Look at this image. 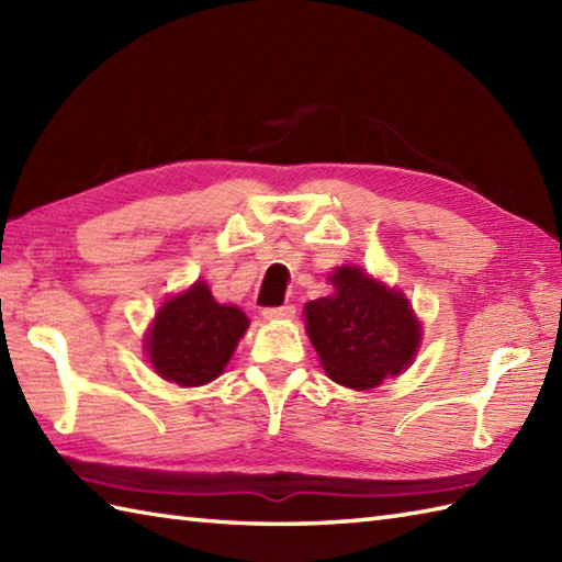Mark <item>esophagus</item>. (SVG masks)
I'll return each instance as SVG.
<instances>
[{
    "mask_svg": "<svg viewBox=\"0 0 562 562\" xmlns=\"http://www.w3.org/2000/svg\"><path fill=\"white\" fill-rule=\"evenodd\" d=\"M296 314V308L292 304H282V306H270L262 312L268 321H278V318H292Z\"/></svg>",
    "mask_w": 562,
    "mask_h": 562,
    "instance_id": "esophagus-1",
    "label": "esophagus"
}]
</instances>
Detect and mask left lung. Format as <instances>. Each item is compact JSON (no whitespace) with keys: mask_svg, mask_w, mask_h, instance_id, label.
<instances>
[{"mask_svg":"<svg viewBox=\"0 0 562 562\" xmlns=\"http://www.w3.org/2000/svg\"><path fill=\"white\" fill-rule=\"evenodd\" d=\"M333 294L304 306L308 340L326 374L348 389H376L413 364L423 326L411 302L357 266L328 274Z\"/></svg>","mask_w":562,"mask_h":562,"instance_id":"left-lung-1","label":"left lung"}]
</instances>
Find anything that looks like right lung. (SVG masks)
<instances>
[{
    "mask_svg": "<svg viewBox=\"0 0 562 562\" xmlns=\"http://www.w3.org/2000/svg\"><path fill=\"white\" fill-rule=\"evenodd\" d=\"M248 328L241 308L214 302L205 282L166 300L147 333V357L161 379L202 386L217 379Z\"/></svg>",
    "mask_w": 562,
    "mask_h": 562,
    "instance_id": "obj_1",
    "label": "right lung"
}]
</instances>
